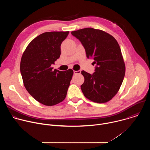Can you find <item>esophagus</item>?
Returning <instances> with one entry per match:
<instances>
[{
  "label": "esophagus",
  "instance_id": "esophagus-1",
  "mask_svg": "<svg viewBox=\"0 0 150 150\" xmlns=\"http://www.w3.org/2000/svg\"><path fill=\"white\" fill-rule=\"evenodd\" d=\"M74 74H81V71L78 70V71H74Z\"/></svg>",
  "mask_w": 150,
  "mask_h": 150
}]
</instances>
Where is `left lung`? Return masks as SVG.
<instances>
[{
    "mask_svg": "<svg viewBox=\"0 0 150 150\" xmlns=\"http://www.w3.org/2000/svg\"><path fill=\"white\" fill-rule=\"evenodd\" d=\"M83 46L87 57L96 64L95 72L84 71V82L81 85L84 96L92 101L104 103L118 92L125 74V65L116 40L100 30L85 28L72 31Z\"/></svg>",
    "mask_w": 150,
    "mask_h": 150,
    "instance_id": "obj_1",
    "label": "left lung"
}]
</instances>
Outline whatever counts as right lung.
Returning <instances> with one entry per match:
<instances>
[{
	"label": "right lung",
	"mask_w": 150,
	"mask_h": 150,
	"mask_svg": "<svg viewBox=\"0 0 150 150\" xmlns=\"http://www.w3.org/2000/svg\"><path fill=\"white\" fill-rule=\"evenodd\" d=\"M69 31L42 33L33 39L24 51L20 63L24 85L35 100L54 105L65 98L74 71L53 70L52 65L60 56V46Z\"/></svg>",
	"instance_id": "obj_1"
}]
</instances>
